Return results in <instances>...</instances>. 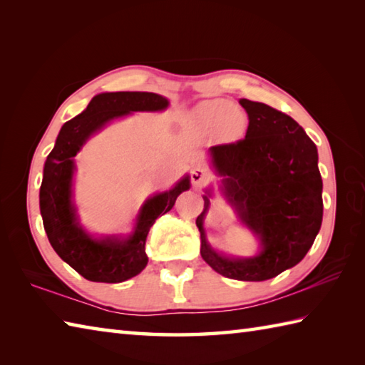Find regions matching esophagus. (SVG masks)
Returning <instances> with one entry per match:
<instances>
[{
	"label": "esophagus",
	"instance_id": "1",
	"mask_svg": "<svg viewBox=\"0 0 365 365\" xmlns=\"http://www.w3.org/2000/svg\"><path fill=\"white\" fill-rule=\"evenodd\" d=\"M207 178V173L202 169V168H192L191 170V182L195 187H199V185H202V182Z\"/></svg>",
	"mask_w": 365,
	"mask_h": 365
}]
</instances>
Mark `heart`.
Listing matches in <instances>:
<instances>
[{
	"mask_svg": "<svg viewBox=\"0 0 365 365\" xmlns=\"http://www.w3.org/2000/svg\"><path fill=\"white\" fill-rule=\"evenodd\" d=\"M197 127L204 131L221 130L227 138H238L247 127V115L229 100H207L192 111Z\"/></svg>",
	"mask_w": 365,
	"mask_h": 365,
	"instance_id": "obj_1",
	"label": "heart"
}]
</instances>
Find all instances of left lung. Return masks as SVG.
Returning <instances> with one entry per match:
<instances>
[{
    "label": "left lung",
    "instance_id": "8db88e82",
    "mask_svg": "<svg viewBox=\"0 0 365 365\" xmlns=\"http://www.w3.org/2000/svg\"><path fill=\"white\" fill-rule=\"evenodd\" d=\"M250 118L246 136L208 149L220 191L238 221L259 240L252 257L213 250L204 229L213 188L197 216L200 255L216 273L237 281H267L297 265L314 245L323 220L319 152L290 115L265 103L240 98Z\"/></svg>",
    "mask_w": 365,
    "mask_h": 365
}]
</instances>
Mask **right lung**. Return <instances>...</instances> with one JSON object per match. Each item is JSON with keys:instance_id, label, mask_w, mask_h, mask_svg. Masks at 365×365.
Returning <instances> with one entry per match:
<instances>
[{"instance_id": "add662e5", "label": "right lung", "mask_w": 365, "mask_h": 365, "mask_svg": "<svg viewBox=\"0 0 365 365\" xmlns=\"http://www.w3.org/2000/svg\"><path fill=\"white\" fill-rule=\"evenodd\" d=\"M169 100L153 92H103L92 97L88 108L59 130L53 150L46 157L38 204L43 227L56 254L76 273L92 282L118 284L145 268V238L158 216L174 207L175 199L190 190V175L173 188L144 200L128 235L89 234L80 224L73 204L75 157L91 136L108 123L138 111H165Z\"/></svg>"}]
</instances>
